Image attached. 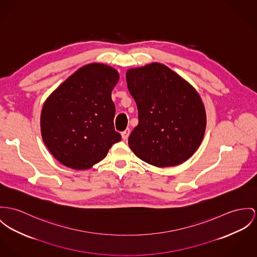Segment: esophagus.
<instances>
[{
    "label": "esophagus",
    "mask_w": 257,
    "mask_h": 257,
    "mask_svg": "<svg viewBox=\"0 0 257 257\" xmlns=\"http://www.w3.org/2000/svg\"><path fill=\"white\" fill-rule=\"evenodd\" d=\"M129 135H130V129H129V128H127L125 131H123V132L121 133V136H122L123 140H127L128 137H129Z\"/></svg>",
    "instance_id": "obj_1"
}]
</instances>
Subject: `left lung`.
Returning <instances> with one entry per match:
<instances>
[{"label": "left lung", "mask_w": 257, "mask_h": 257, "mask_svg": "<svg viewBox=\"0 0 257 257\" xmlns=\"http://www.w3.org/2000/svg\"><path fill=\"white\" fill-rule=\"evenodd\" d=\"M126 81L138 108V125L128 139L133 153L158 167L191 158L206 126L204 105L195 88L160 63L129 69Z\"/></svg>", "instance_id": "left-lung-1"}]
</instances>
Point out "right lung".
<instances>
[{
  "mask_svg": "<svg viewBox=\"0 0 257 257\" xmlns=\"http://www.w3.org/2000/svg\"><path fill=\"white\" fill-rule=\"evenodd\" d=\"M118 72L105 64L83 66L47 99L41 133L51 154L63 165L88 169L106 157L121 140L114 130L111 91Z\"/></svg>",
  "mask_w": 257,
  "mask_h": 257,
  "instance_id": "right-lung-1",
  "label": "right lung"
}]
</instances>
